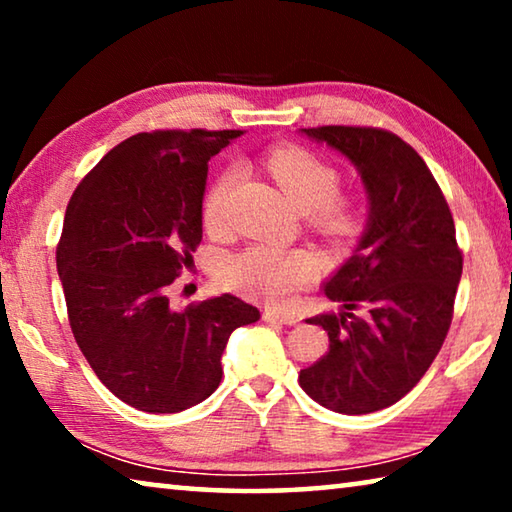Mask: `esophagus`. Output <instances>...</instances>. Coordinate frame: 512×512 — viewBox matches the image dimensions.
<instances>
[{
    "label": "esophagus",
    "mask_w": 512,
    "mask_h": 512,
    "mask_svg": "<svg viewBox=\"0 0 512 512\" xmlns=\"http://www.w3.org/2000/svg\"><path fill=\"white\" fill-rule=\"evenodd\" d=\"M264 320H266V323H275V325H298L300 316L284 314V311H275V309H266Z\"/></svg>",
    "instance_id": "34e87169"
}]
</instances>
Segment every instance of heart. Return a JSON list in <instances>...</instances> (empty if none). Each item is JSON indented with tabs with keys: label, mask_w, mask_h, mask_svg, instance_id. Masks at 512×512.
<instances>
[{
	"label": "heart",
	"mask_w": 512,
	"mask_h": 512,
	"mask_svg": "<svg viewBox=\"0 0 512 512\" xmlns=\"http://www.w3.org/2000/svg\"><path fill=\"white\" fill-rule=\"evenodd\" d=\"M277 185L300 212L314 214L316 223L329 235H345L352 228L350 207L339 192V173L332 164L302 149H277L268 158ZM239 178L235 167L225 169L207 192L203 201V219L207 225H221L225 219L228 196ZM314 264L305 253H282V250L255 246L228 259L223 268L225 282L248 296L271 302H284L300 284H305Z\"/></svg>",
	"instance_id": "heart-1"
}]
</instances>
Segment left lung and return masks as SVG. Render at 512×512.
Segmentation results:
<instances>
[{"mask_svg": "<svg viewBox=\"0 0 512 512\" xmlns=\"http://www.w3.org/2000/svg\"><path fill=\"white\" fill-rule=\"evenodd\" d=\"M345 155L368 194L354 255L325 284L339 314L309 318L329 350L300 370V388L329 411L372 413L418 384L443 348L463 273L452 212L413 146L363 126L302 128Z\"/></svg>", "mask_w": 512, "mask_h": 512, "instance_id": "obj_1", "label": "left lung"}]
</instances>
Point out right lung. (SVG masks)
<instances>
[{
  "instance_id": "add662e5",
  "label": "right lung",
  "mask_w": 512,
  "mask_h": 512,
  "mask_svg": "<svg viewBox=\"0 0 512 512\" xmlns=\"http://www.w3.org/2000/svg\"><path fill=\"white\" fill-rule=\"evenodd\" d=\"M239 135H133L69 198L56 250L69 325L101 384L137 411L178 413L207 400L230 334L259 320L230 293L187 309L167 296L203 239L207 162Z\"/></svg>"
}]
</instances>
